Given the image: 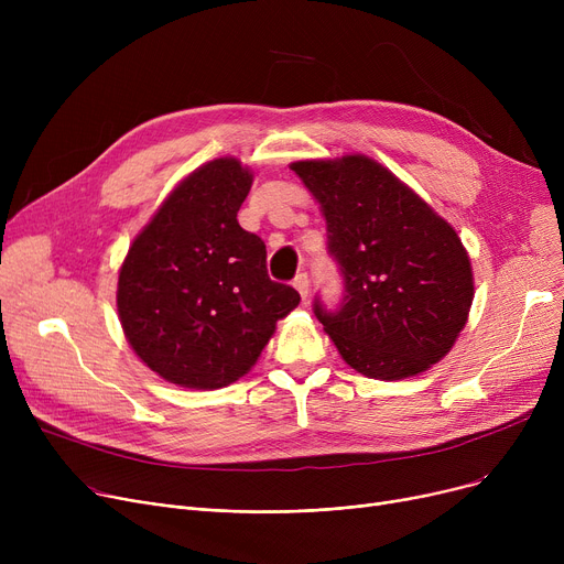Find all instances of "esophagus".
Listing matches in <instances>:
<instances>
[{
  "mask_svg": "<svg viewBox=\"0 0 564 564\" xmlns=\"http://www.w3.org/2000/svg\"><path fill=\"white\" fill-rule=\"evenodd\" d=\"M294 288H297V292L302 294V300H306L308 297V292H311V281H308V274H297V279H294Z\"/></svg>",
  "mask_w": 564,
  "mask_h": 564,
  "instance_id": "1",
  "label": "esophagus"
}]
</instances>
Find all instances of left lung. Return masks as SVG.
I'll return each mask as SVG.
<instances>
[{
	"label": "left lung",
	"mask_w": 564,
	"mask_h": 564,
	"mask_svg": "<svg viewBox=\"0 0 564 564\" xmlns=\"http://www.w3.org/2000/svg\"><path fill=\"white\" fill-rule=\"evenodd\" d=\"M290 169L327 219L343 302L315 300L347 366L372 379H406L455 345L473 304V272L455 228L366 155L304 160Z\"/></svg>",
	"instance_id": "8db88e82"
}]
</instances>
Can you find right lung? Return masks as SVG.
I'll return each mask as SVG.
<instances>
[{
	"label": "right lung",
	"mask_w": 564,
	"mask_h": 564,
	"mask_svg": "<svg viewBox=\"0 0 564 564\" xmlns=\"http://www.w3.org/2000/svg\"><path fill=\"white\" fill-rule=\"evenodd\" d=\"M253 173L235 158L198 166L134 237L116 306L137 357L185 389L251 370L300 292L267 276V249L237 224Z\"/></svg>",
	"instance_id": "right-lung-1"
}]
</instances>
